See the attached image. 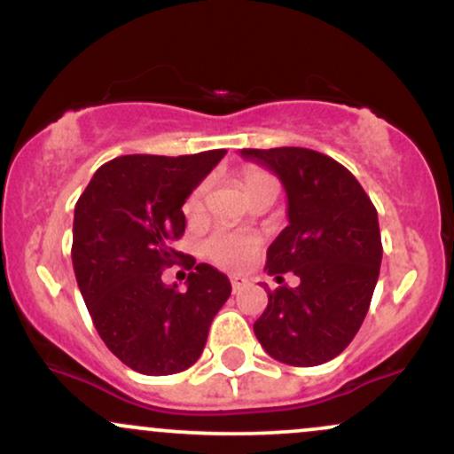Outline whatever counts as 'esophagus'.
Returning a JSON list of instances; mask_svg holds the SVG:
<instances>
[{"label": "esophagus", "mask_w": 454, "mask_h": 454, "mask_svg": "<svg viewBox=\"0 0 454 454\" xmlns=\"http://www.w3.org/2000/svg\"><path fill=\"white\" fill-rule=\"evenodd\" d=\"M247 284H249V281L245 279V278H231V286H232V293H234V294L241 293V290H243Z\"/></svg>", "instance_id": "34e87169"}]
</instances>
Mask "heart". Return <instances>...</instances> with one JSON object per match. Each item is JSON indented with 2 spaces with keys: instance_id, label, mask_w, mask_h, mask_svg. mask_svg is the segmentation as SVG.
Returning a JSON list of instances; mask_svg holds the SVG:
<instances>
[{
  "instance_id": "obj_1",
  "label": "heart",
  "mask_w": 454,
  "mask_h": 454,
  "mask_svg": "<svg viewBox=\"0 0 454 454\" xmlns=\"http://www.w3.org/2000/svg\"><path fill=\"white\" fill-rule=\"evenodd\" d=\"M273 176L264 170H247L243 175V187L247 192V196L252 192H256L258 187L273 184ZM209 192V181H202L198 184L192 194L187 196L185 200V213L190 217H196L198 213L202 211L205 207V196ZM262 245V239L260 234L254 232H239V231H228V228H215L209 237L202 241V252L205 256L215 262L217 267L226 269V270H243L252 262V258L256 256V252Z\"/></svg>"
}]
</instances>
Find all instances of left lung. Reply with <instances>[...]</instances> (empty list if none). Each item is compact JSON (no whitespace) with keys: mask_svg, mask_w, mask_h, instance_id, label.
Here are the masks:
<instances>
[{"mask_svg":"<svg viewBox=\"0 0 454 454\" xmlns=\"http://www.w3.org/2000/svg\"><path fill=\"white\" fill-rule=\"evenodd\" d=\"M279 176L288 194V226L267 249L269 305L254 322L275 361L322 364L348 348L372 303L382 262L378 211L346 166L303 147L241 149ZM300 284L290 289L283 273Z\"/></svg>","mask_w":454,"mask_h":454,"instance_id":"8db88e82","label":"left lung"}]
</instances>
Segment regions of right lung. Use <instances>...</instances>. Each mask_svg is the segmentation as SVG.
Wrapping results in <instances>:
<instances>
[{
	"mask_svg": "<svg viewBox=\"0 0 454 454\" xmlns=\"http://www.w3.org/2000/svg\"><path fill=\"white\" fill-rule=\"evenodd\" d=\"M223 153L121 155L96 170L76 202L78 288L108 350L145 376L192 367L231 296L226 275L173 247L185 232V198ZM179 259L191 270L185 294L160 281V270Z\"/></svg>",
	"mask_w": 454,
	"mask_h": 454,
	"instance_id": "add662e5",
	"label": "right lung"
}]
</instances>
